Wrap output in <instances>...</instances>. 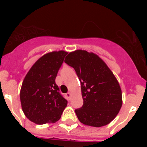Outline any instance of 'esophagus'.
<instances>
[{
  "label": "esophagus",
  "mask_w": 147,
  "mask_h": 147,
  "mask_svg": "<svg viewBox=\"0 0 147 147\" xmlns=\"http://www.w3.org/2000/svg\"><path fill=\"white\" fill-rule=\"evenodd\" d=\"M66 95H67V96L68 97V98H70V97L71 96V93H67Z\"/></svg>",
  "instance_id": "obj_1"
}]
</instances>
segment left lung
<instances>
[{"label":"left lung","instance_id":"8db88e82","mask_svg":"<svg viewBox=\"0 0 147 147\" xmlns=\"http://www.w3.org/2000/svg\"><path fill=\"white\" fill-rule=\"evenodd\" d=\"M65 62L74 68L81 83L84 102L75 110L78 119L95 127L110 124L122 105L121 90L113 73L98 55L85 50L69 53Z\"/></svg>","mask_w":147,"mask_h":147}]
</instances>
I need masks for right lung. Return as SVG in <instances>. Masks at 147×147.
I'll list each match as a JSON object with an SVG mask.
<instances>
[{"label": "right lung", "mask_w": 147, "mask_h": 147, "mask_svg": "<svg viewBox=\"0 0 147 147\" xmlns=\"http://www.w3.org/2000/svg\"><path fill=\"white\" fill-rule=\"evenodd\" d=\"M67 52L52 51L37 59L26 75L20 93L27 119L37 124L59 120L67 101L59 92L56 76Z\"/></svg>", "instance_id": "1"}]
</instances>
